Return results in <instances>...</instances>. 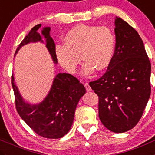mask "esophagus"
Wrapping results in <instances>:
<instances>
[{"instance_id":"34e87169","label":"esophagus","mask_w":155,"mask_h":155,"mask_svg":"<svg viewBox=\"0 0 155 155\" xmlns=\"http://www.w3.org/2000/svg\"><path fill=\"white\" fill-rule=\"evenodd\" d=\"M84 87H85V88H86L87 91H88V92H89V91H92V90H91V87H90V85L88 84V83H85L84 84Z\"/></svg>"}]
</instances>
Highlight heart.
I'll use <instances>...</instances> for the list:
<instances>
[{"instance_id": "b5f03b06", "label": "heart", "mask_w": 155, "mask_h": 155, "mask_svg": "<svg viewBox=\"0 0 155 155\" xmlns=\"http://www.w3.org/2000/svg\"><path fill=\"white\" fill-rule=\"evenodd\" d=\"M64 45L55 47V55L60 65L68 72H76L84 60L82 74L89 75L97 69L106 70L114 56L116 37L113 31L106 26L78 24L72 27L64 36Z\"/></svg>"}]
</instances>
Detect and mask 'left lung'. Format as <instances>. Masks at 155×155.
Instances as JSON below:
<instances>
[{
	"mask_svg": "<svg viewBox=\"0 0 155 155\" xmlns=\"http://www.w3.org/2000/svg\"><path fill=\"white\" fill-rule=\"evenodd\" d=\"M116 48L107 72L90 82L99 97V117L115 133L127 132L141 119L151 95V66L142 39L127 22L116 17Z\"/></svg>",
	"mask_w": 155,
	"mask_h": 155,
	"instance_id": "obj_1",
	"label": "left lung"
}]
</instances>
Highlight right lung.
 Masks as SVG:
<instances>
[{"mask_svg":"<svg viewBox=\"0 0 155 155\" xmlns=\"http://www.w3.org/2000/svg\"><path fill=\"white\" fill-rule=\"evenodd\" d=\"M41 26L38 24L31 29L19 45L15 55L23 45L45 42L53 62L56 64L58 61L55 55V45L50 36L51 28L43 27L39 33L38 29ZM11 83L17 113L36 133L44 138H60L68 132L73 123L78 104L86 93L84 86L76 78L70 74L58 73L54 77L46 97L38 104H31L25 101L15 84L14 74Z\"/></svg>","mask_w":155,"mask_h":155,"instance_id":"obj_1","label":"right lung"}]
</instances>
